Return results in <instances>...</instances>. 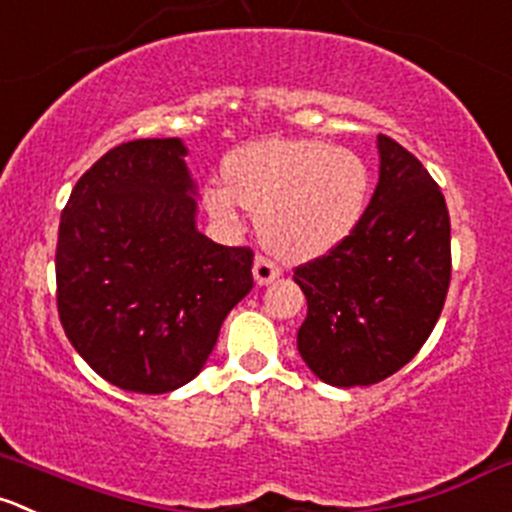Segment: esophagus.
I'll list each match as a JSON object with an SVG mask.
<instances>
[{"instance_id": "34e87169", "label": "esophagus", "mask_w": 512, "mask_h": 512, "mask_svg": "<svg viewBox=\"0 0 512 512\" xmlns=\"http://www.w3.org/2000/svg\"><path fill=\"white\" fill-rule=\"evenodd\" d=\"M252 272H255L257 285H270L272 280H277V277L282 275L280 265H277V262H272L270 257H265V255L255 257V267H252Z\"/></svg>"}]
</instances>
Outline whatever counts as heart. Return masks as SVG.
Wrapping results in <instances>:
<instances>
[{"label":"heart","mask_w":512,"mask_h":512,"mask_svg":"<svg viewBox=\"0 0 512 512\" xmlns=\"http://www.w3.org/2000/svg\"><path fill=\"white\" fill-rule=\"evenodd\" d=\"M225 187L205 190V207L220 222L237 220V205L257 215L262 242L285 260H312L340 245L362 220L370 172L352 150L317 140H267L225 160Z\"/></svg>","instance_id":"1"}]
</instances>
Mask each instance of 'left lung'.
<instances>
[{
	"label": "left lung",
	"instance_id": "left-lung-1",
	"mask_svg": "<svg viewBox=\"0 0 512 512\" xmlns=\"http://www.w3.org/2000/svg\"><path fill=\"white\" fill-rule=\"evenodd\" d=\"M380 182L355 230L295 267L307 297L297 350L327 385H372L408 365L450 287V215L423 162L377 137Z\"/></svg>",
	"mask_w": 512,
	"mask_h": 512
}]
</instances>
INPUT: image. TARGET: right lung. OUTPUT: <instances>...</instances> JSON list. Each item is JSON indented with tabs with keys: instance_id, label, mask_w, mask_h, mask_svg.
<instances>
[{
	"instance_id": "1",
	"label": "right lung",
	"mask_w": 512,
	"mask_h": 512,
	"mask_svg": "<svg viewBox=\"0 0 512 512\" xmlns=\"http://www.w3.org/2000/svg\"><path fill=\"white\" fill-rule=\"evenodd\" d=\"M185 155L177 137L114 147L59 220V322L84 362L130 393L190 382L252 290L255 252L197 232Z\"/></svg>"
}]
</instances>
